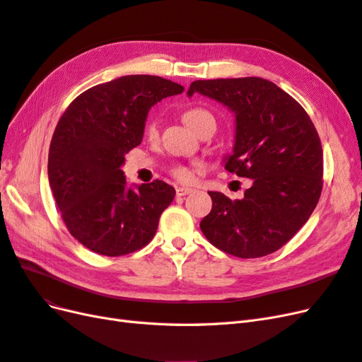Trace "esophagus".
<instances>
[{"label":"esophagus","mask_w":362,"mask_h":362,"mask_svg":"<svg viewBox=\"0 0 362 362\" xmlns=\"http://www.w3.org/2000/svg\"><path fill=\"white\" fill-rule=\"evenodd\" d=\"M194 189H190V187H177V196H185L189 193H193Z\"/></svg>","instance_id":"1"}]
</instances>
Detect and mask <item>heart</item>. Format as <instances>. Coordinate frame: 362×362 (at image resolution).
<instances>
[{"label":"heart","mask_w":362,"mask_h":362,"mask_svg":"<svg viewBox=\"0 0 362 362\" xmlns=\"http://www.w3.org/2000/svg\"><path fill=\"white\" fill-rule=\"evenodd\" d=\"M182 119H184V122L194 131V133H199V129H202L208 124L214 125L213 115L201 107H193V108H189V110H185L182 115ZM146 136L151 140H156L158 137V125L156 120H151V122L148 124ZM172 175L180 181H190L192 180V170L187 166H182V164H178V166L172 168Z\"/></svg>","instance_id":"heart-1"}]
</instances>
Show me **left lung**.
<instances>
[{
    "label": "left lung",
    "instance_id": "left-lung-1",
    "mask_svg": "<svg viewBox=\"0 0 362 362\" xmlns=\"http://www.w3.org/2000/svg\"><path fill=\"white\" fill-rule=\"evenodd\" d=\"M196 92L235 115L234 149L225 169L252 180L243 199L208 192L213 208L201 221L202 233L229 255H269L299 231L320 199V137L303 107L269 80H198L187 95Z\"/></svg>",
    "mask_w": 362,
    "mask_h": 362
}]
</instances>
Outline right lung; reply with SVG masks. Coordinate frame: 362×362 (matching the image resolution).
<instances>
[{"label": "right lung", "mask_w": 362, "mask_h": 362, "mask_svg": "<svg viewBox=\"0 0 362 362\" xmlns=\"http://www.w3.org/2000/svg\"><path fill=\"white\" fill-rule=\"evenodd\" d=\"M184 87L156 75H127L90 87L69 104L54 131L48 180L72 237L105 257H120L154 238L175 198L164 181L128 187L120 169L144 139L152 105Z\"/></svg>", "instance_id": "right-lung-1"}]
</instances>
